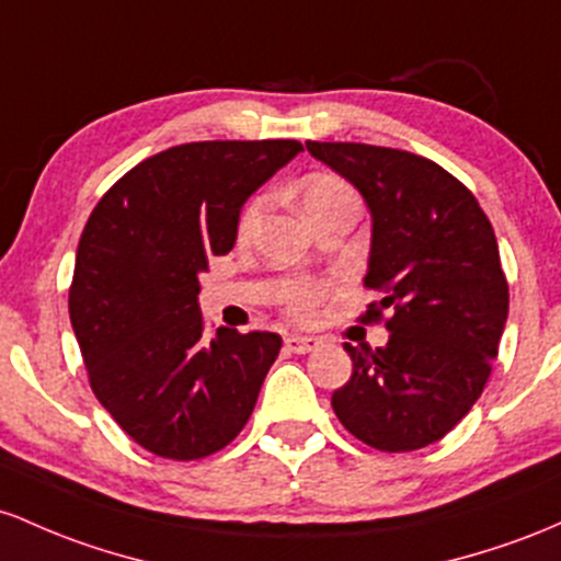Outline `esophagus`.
Masks as SVG:
<instances>
[{
  "mask_svg": "<svg viewBox=\"0 0 561 561\" xmlns=\"http://www.w3.org/2000/svg\"><path fill=\"white\" fill-rule=\"evenodd\" d=\"M318 344L320 342L314 336H299V333H288L286 336V350L294 352V355H307V352H312Z\"/></svg>",
  "mask_w": 561,
  "mask_h": 561,
  "instance_id": "34e87169",
  "label": "esophagus"
}]
</instances>
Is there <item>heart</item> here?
Listing matches in <instances>:
<instances>
[{"label":"heart","instance_id":"heart-1","mask_svg":"<svg viewBox=\"0 0 561 561\" xmlns=\"http://www.w3.org/2000/svg\"><path fill=\"white\" fill-rule=\"evenodd\" d=\"M342 193H350V187L344 185L342 180L329 178V174H314V178L307 180L305 185V211L312 209V206L323 204V201L342 196ZM262 211H264V198L251 201L241 217V232H249L254 228V225L260 222ZM318 305H320V288L310 286V283H299V286H294L291 294H288V307H291V312L297 314V318H310V314H314V310H318Z\"/></svg>","mask_w":561,"mask_h":561}]
</instances>
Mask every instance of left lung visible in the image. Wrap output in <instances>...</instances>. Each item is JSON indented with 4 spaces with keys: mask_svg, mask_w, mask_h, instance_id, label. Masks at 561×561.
Segmentation results:
<instances>
[{
    "mask_svg": "<svg viewBox=\"0 0 561 561\" xmlns=\"http://www.w3.org/2000/svg\"><path fill=\"white\" fill-rule=\"evenodd\" d=\"M312 159L360 193L370 214L365 286L389 312L383 347H352V376L331 398L344 430L387 453L437 443L471 411L508 318V286L490 219L430 159L363 142H307Z\"/></svg>",
    "mask_w": 561,
    "mask_h": 561,
    "instance_id": "1",
    "label": "left lung"
}]
</instances>
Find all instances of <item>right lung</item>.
<instances>
[{"instance_id": "obj_1", "label": "right lung", "mask_w": 561, "mask_h": 561, "mask_svg": "<svg viewBox=\"0 0 561 561\" xmlns=\"http://www.w3.org/2000/svg\"><path fill=\"white\" fill-rule=\"evenodd\" d=\"M301 153L297 140L174 145L100 198L77 249L68 312L92 392L145 450L211 456L254 411L283 339L206 336L201 273L228 254L243 204Z\"/></svg>"}]
</instances>
